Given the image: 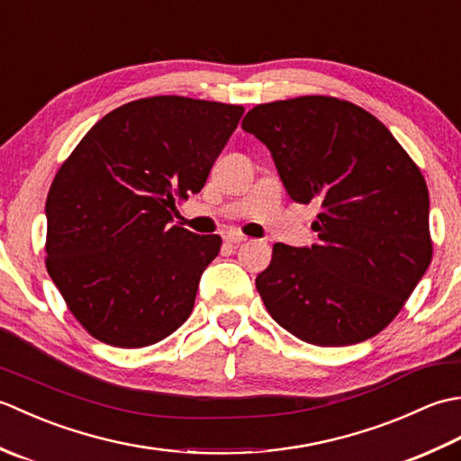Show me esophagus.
<instances>
[{
    "mask_svg": "<svg viewBox=\"0 0 461 461\" xmlns=\"http://www.w3.org/2000/svg\"><path fill=\"white\" fill-rule=\"evenodd\" d=\"M223 240L228 241V243H241V241H246L248 238L241 236V233H238V231H225L223 233Z\"/></svg>",
    "mask_w": 461,
    "mask_h": 461,
    "instance_id": "34e87169",
    "label": "esophagus"
}]
</instances>
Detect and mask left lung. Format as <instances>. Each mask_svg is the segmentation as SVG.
<instances>
[{
	"label": "left lung",
	"mask_w": 461,
	"mask_h": 461,
	"mask_svg": "<svg viewBox=\"0 0 461 461\" xmlns=\"http://www.w3.org/2000/svg\"><path fill=\"white\" fill-rule=\"evenodd\" d=\"M241 129L267 146L293 202L321 205L319 241L276 243L256 279L269 315L319 347L378 335L432 261L422 172L376 116L332 96L258 104Z\"/></svg>",
	"instance_id": "1"
}]
</instances>
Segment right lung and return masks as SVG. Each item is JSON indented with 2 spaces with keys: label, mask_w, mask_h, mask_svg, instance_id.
<instances>
[{
  "label": "right lung",
  "mask_w": 461,
  "mask_h": 461,
  "mask_svg": "<svg viewBox=\"0 0 461 461\" xmlns=\"http://www.w3.org/2000/svg\"><path fill=\"white\" fill-rule=\"evenodd\" d=\"M243 106L185 96L126 103L96 122L47 195V271L106 345L140 348L190 317L220 236L172 225L198 194Z\"/></svg>",
  "instance_id": "1"
}]
</instances>
